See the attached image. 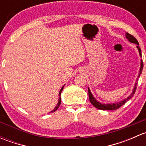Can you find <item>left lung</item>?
<instances>
[{"mask_svg":"<svg viewBox=\"0 0 146 146\" xmlns=\"http://www.w3.org/2000/svg\"><path fill=\"white\" fill-rule=\"evenodd\" d=\"M126 38L129 39V42H132V43L136 44H137V45H139L138 44V42L137 41V39L133 36V35H131V34L128 33L127 32V33L126 34ZM137 47H138V51H139L140 55L141 56V48H140L139 46H137ZM143 68V61H141V69H140L139 76H140V74L142 73ZM136 86H135L134 89H133V93H132L130 96L128 97V98H126V99H125L124 100L120 102H118V103H114V104H101V103H100L99 102L97 101L96 100H95V98L92 96V93H91L90 90L89 89H88V95H89V99H90V101L91 104H92L94 107H96V108L99 109V110H118L119 108H120V107H121V106H123V104L129 100H130L131 98V97H133V95L135 94V92H136Z\"/></svg>","mask_w":146,"mask_h":146,"instance_id":"8db88e82","label":"left lung"}]
</instances>
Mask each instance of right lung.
Here are the masks:
<instances>
[{
  "mask_svg": "<svg viewBox=\"0 0 146 146\" xmlns=\"http://www.w3.org/2000/svg\"><path fill=\"white\" fill-rule=\"evenodd\" d=\"M63 89H64V87H62V88H61V90H60V92H59V95H59V99H58V104H57L56 107L55 108H54V110H53V111H51V112H54V111H56V110H58V107H59V106H60V104H61V92H62Z\"/></svg>",
  "mask_w": 146,
  "mask_h": 146,
  "instance_id": "add662e5",
  "label": "right lung"
}]
</instances>
